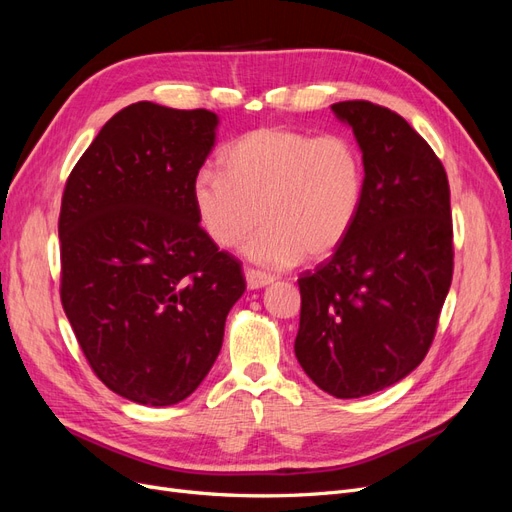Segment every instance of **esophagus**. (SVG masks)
Segmentation results:
<instances>
[{"instance_id": "esophagus-1", "label": "esophagus", "mask_w": 512, "mask_h": 512, "mask_svg": "<svg viewBox=\"0 0 512 512\" xmlns=\"http://www.w3.org/2000/svg\"><path fill=\"white\" fill-rule=\"evenodd\" d=\"M245 282H247V288H252V290L265 288L273 282V275L256 271V269H245Z\"/></svg>"}]
</instances>
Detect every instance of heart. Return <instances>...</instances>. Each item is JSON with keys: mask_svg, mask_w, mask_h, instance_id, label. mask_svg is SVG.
<instances>
[{"mask_svg": "<svg viewBox=\"0 0 512 512\" xmlns=\"http://www.w3.org/2000/svg\"><path fill=\"white\" fill-rule=\"evenodd\" d=\"M220 170H200L192 183L198 224L230 250L256 228L260 211L265 226L245 254L265 267L333 254L363 209V153L344 134L256 128L222 151Z\"/></svg>", "mask_w": 512, "mask_h": 512, "instance_id": "heart-1", "label": "heart"}]
</instances>
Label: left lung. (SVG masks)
<instances>
[{"mask_svg": "<svg viewBox=\"0 0 512 512\" xmlns=\"http://www.w3.org/2000/svg\"><path fill=\"white\" fill-rule=\"evenodd\" d=\"M365 162L359 220L335 254L299 277L294 354L339 399L386 389L421 365L453 280L451 188L410 123L367 100L331 106Z\"/></svg>", "mask_w": 512, "mask_h": 512, "instance_id": "obj_1", "label": "left lung"}]
</instances>
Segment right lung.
Instances as JSON below:
<instances>
[{"label": "right lung", "instance_id": "1", "mask_svg": "<svg viewBox=\"0 0 512 512\" xmlns=\"http://www.w3.org/2000/svg\"><path fill=\"white\" fill-rule=\"evenodd\" d=\"M215 126L207 108H121L61 198V305L94 374L143 406L198 389L245 290L241 262L205 235L192 205Z\"/></svg>", "mask_w": 512, "mask_h": 512}]
</instances>
